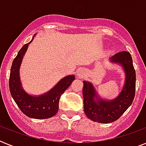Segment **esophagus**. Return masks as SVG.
<instances>
[{
	"instance_id": "obj_1",
	"label": "esophagus",
	"mask_w": 146,
	"mask_h": 146,
	"mask_svg": "<svg viewBox=\"0 0 146 146\" xmlns=\"http://www.w3.org/2000/svg\"><path fill=\"white\" fill-rule=\"evenodd\" d=\"M86 74V70L83 68H80L78 69L77 70H76V75H77L78 77L80 78H82L84 77L85 76Z\"/></svg>"
}]
</instances>
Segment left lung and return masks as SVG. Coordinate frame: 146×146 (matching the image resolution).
<instances>
[{
    "label": "left lung",
    "instance_id": "obj_1",
    "mask_svg": "<svg viewBox=\"0 0 146 146\" xmlns=\"http://www.w3.org/2000/svg\"><path fill=\"white\" fill-rule=\"evenodd\" d=\"M110 60L122 66L125 73L124 85L117 97L111 100L102 98L92 82L83 81L85 113L92 121L102 123H109L119 119L133 103L136 91V71L129 52L117 53L110 57Z\"/></svg>",
    "mask_w": 146,
    "mask_h": 146
}]
</instances>
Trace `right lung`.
Masks as SVG:
<instances>
[{"instance_id": "add662e5", "label": "right lung", "mask_w": 146, "mask_h": 146, "mask_svg": "<svg viewBox=\"0 0 146 146\" xmlns=\"http://www.w3.org/2000/svg\"><path fill=\"white\" fill-rule=\"evenodd\" d=\"M35 35L30 42L24 44L13 60L10 69L9 87L11 96L25 115L34 119H47L57 113L60 98L75 80V76L69 75L64 77L46 93L40 96L27 93L22 86L19 68L29 44L33 42Z\"/></svg>"}]
</instances>
